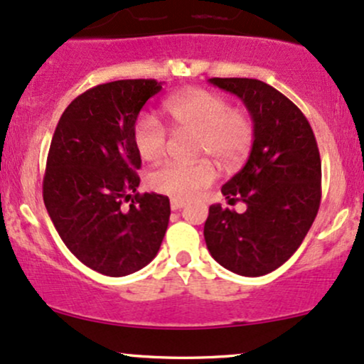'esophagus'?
Instances as JSON below:
<instances>
[{"label": "esophagus", "instance_id": "obj_1", "mask_svg": "<svg viewBox=\"0 0 364 364\" xmlns=\"http://www.w3.org/2000/svg\"><path fill=\"white\" fill-rule=\"evenodd\" d=\"M186 205L185 200H179V198H171V208L173 210H179V208H183Z\"/></svg>", "mask_w": 364, "mask_h": 364}]
</instances>
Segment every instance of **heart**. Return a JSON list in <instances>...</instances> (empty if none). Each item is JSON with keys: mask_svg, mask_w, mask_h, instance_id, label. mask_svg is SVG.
Segmentation results:
<instances>
[{"mask_svg": "<svg viewBox=\"0 0 364 364\" xmlns=\"http://www.w3.org/2000/svg\"><path fill=\"white\" fill-rule=\"evenodd\" d=\"M174 133H195V156L214 157L224 168H235L248 156L255 139V124L243 107H231L223 94L195 89L164 102ZM133 144L145 161H157L166 154L169 133L156 116L140 114L133 124ZM215 179L208 161L164 162L147 174V186L161 195L179 200L193 198Z\"/></svg>", "mask_w": 364, "mask_h": 364, "instance_id": "b5f03b06", "label": "heart"}]
</instances>
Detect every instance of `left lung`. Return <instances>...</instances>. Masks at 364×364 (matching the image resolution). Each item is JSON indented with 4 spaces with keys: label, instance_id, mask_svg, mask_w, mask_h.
I'll list each match as a JSON object with an SVG mask.
<instances>
[{
    "label": "left lung",
    "instance_id": "obj_1",
    "mask_svg": "<svg viewBox=\"0 0 364 364\" xmlns=\"http://www.w3.org/2000/svg\"><path fill=\"white\" fill-rule=\"evenodd\" d=\"M248 107L255 139L248 161L223 186L237 214L208 208L203 236L224 269L258 277L279 269L303 243L321 200V161L306 116L286 95L255 78H210Z\"/></svg>",
    "mask_w": 364,
    "mask_h": 364
}]
</instances>
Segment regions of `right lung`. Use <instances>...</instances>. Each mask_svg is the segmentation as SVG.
Listing matches in <instances>:
<instances>
[{
	"label": "right lung",
	"instance_id": "right-lung-1",
	"mask_svg": "<svg viewBox=\"0 0 364 364\" xmlns=\"http://www.w3.org/2000/svg\"><path fill=\"white\" fill-rule=\"evenodd\" d=\"M161 89L154 78L92 87L63 112L49 147L43 181L48 214L66 248L109 277L144 269L168 229V196L136 193L141 159L133 144L140 109Z\"/></svg>",
	"mask_w": 364,
	"mask_h": 364
}]
</instances>
